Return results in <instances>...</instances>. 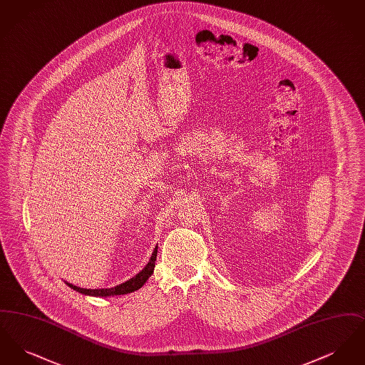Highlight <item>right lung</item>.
Returning a JSON list of instances; mask_svg holds the SVG:
<instances>
[{"instance_id": "1", "label": "right lung", "mask_w": 365, "mask_h": 365, "mask_svg": "<svg viewBox=\"0 0 365 365\" xmlns=\"http://www.w3.org/2000/svg\"><path fill=\"white\" fill-rule=\"evenodd\" d=\"M156 259L157 246L155 247L153 253H152L150 260L140 272H138L135 277L128 279L127 282H124L122 284H118V286L110 287V289H82V287H78L75 284H71L68 282H67V284L75 292H79V293L85 295H91V297H113V295L128 294V293H133V292L140 289L146 283V280L152 277V274L155 271V265H156L155 264Z\"/></svg>"}]
</instances>
